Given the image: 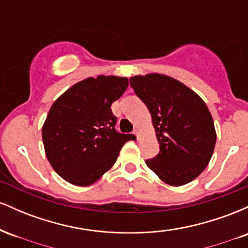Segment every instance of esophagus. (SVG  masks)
Masks as SVG:
<instances>
[{"mask_svg": "<svg viewBox=\"0 0 248 248\" xmlns=\"http://www.w3.org/2000/svg\"><path fill=\"white\" fill-rule=\"evenodd\" d=\"M134 134H135V135H136V138H140V136H139V130L138 129H135V130H134Z\"/></svg>", "mask_w": 248, "mask_h": 248, "instance_id": "1", "label": "esophagus"}]
</instances>
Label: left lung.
<instances>
[{
    "instance_id": "obj_1",
    "label": "left lung",
    "mask_w": 248,
    "mask_h": 248,
    "mask_svg": "<svg viewBox=\"0 0 248 248\" xmlns=\"http://www.w3.org/2000/svg\"><path fill=\"white\" fill-rule=\"evenodd\" d=\"M152 115L160 153L146 163L161 181L181 186L207 167L216 146L211 113L197 93L181 81L150 73L129 79Z\"/></svg>"
}]
</instances>
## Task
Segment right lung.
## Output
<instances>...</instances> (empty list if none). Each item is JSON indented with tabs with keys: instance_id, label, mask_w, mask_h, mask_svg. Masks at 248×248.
<instances>
[{
	"instance_id": "add662e5",
	"label": "right lung",
	"mask_w": 248,
	"mask_h": 248,
	"mask_svg": "<svg viewBox=\"0 0 248 248\" xmlns=\"http://www.w3.org/2000/svg\"><path fill=\"white\" fill-rule=\"evenodd\" d=\"M127 87L124 77L98 76L77 82L53 102L42 138L47 160L65 181L91 186L113 167L124 144L135 140L116 132L110 109Z\"/></svg>"
}]
</instances>
